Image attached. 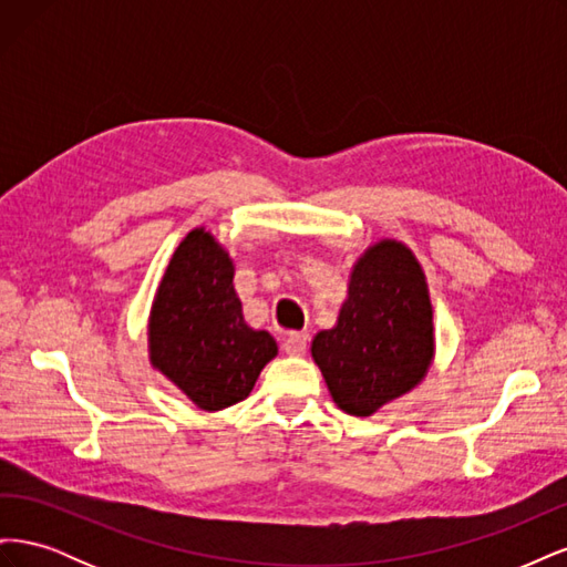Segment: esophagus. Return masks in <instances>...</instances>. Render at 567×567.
Wrapping results in <instances>:
<instances>
[{
  "mask_svg": "<svg viewBox=\"0 0 567 567\" xmlns=\"http://www.w3.org/2000/svg\"><path fill=\"white\" fill-rule=\"evenodd\" d=\"M307 333H288L284 340V352L290 357H300L307 350Z\"/></svg>",
  "mask_w": 567,
  "mask_h": 567,
  "instance_id": "esophagus-1",
  "label": "esophagus"
}]
</instances>
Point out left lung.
I'll use <instances>...</instances> for the list:
<instances>
[{
    "mask_svg": "<svg viewBox=\"0 0 567 567\" xmlns=\"http://www.w3.org/2000/svg\"><path fill=\"white\" fill-rule=\"evenodd\" d=\"M433 350V307L416 257L398 241L371 246L352 269L338 323L312 340L333 402L371 416L421 383Z\"/></svg>",
    "mask_w": 567,
    "mask_h": 567,
    "instance_id": "1",
    "label": "left lung"
}]
</instances>
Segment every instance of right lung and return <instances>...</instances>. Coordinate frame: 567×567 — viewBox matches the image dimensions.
I'll return each mask as SVG.
<instances>
[{"label": "right lung", "mask_w": 567, "mask_h": 567, "mask_svg": "<svg viewBox=\"0 0 567 567\" xmlns=\"http://www.w3.org/2000/svg\"><path fill=\"white\" fill-rule=\"evenodd\" d=\"M151 364L198 409L246 400L277 340L244 321L229 252L194 229L169 260L148 323Z\"/></svg>", "instance_id": "1"}]
</instances>
